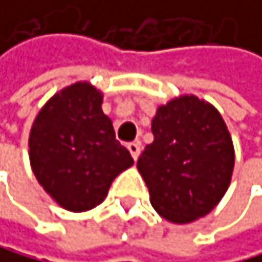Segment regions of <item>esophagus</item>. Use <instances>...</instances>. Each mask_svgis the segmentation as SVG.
Wrapping results in <instances>:
<instances>
[{
  "label": "esophagus",
  "instance_id": "obj_1",
  "mask_svg": "<svg viewBox=\"0 0 262 262\" xmlns=\"http://www.w3.org/2000/svg\"><path fill=\"white\" fill-rule=\"evenodd\" d=\"M127 148H128L130 155L134 157V160H137L138 155H140V142H130L127 145Z\"/></svg>",
  "mask_w": 262,
  "mask_h": 262
}]
</instances>
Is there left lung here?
<instances>
[{
    "label": "left lung",
    "instance_id": "obj_1",
    "mask_svg": "<svg viewBox=\"0 0 262 262\" xmlns=\"http://www.w3.org/2000/svg\"><path fill=\"white\" fill-rule=\"evenodd\" d=\"M151 132L137 168L155 210L172 223L207 215L225 195L235 166L220 112L197 96H181L160 105Z\"/></svg>",
    "mask_w": 262,
    "mask_h": 262
}]
</instances>
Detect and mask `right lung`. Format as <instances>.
Returning a JSON list of instances; mask_svg holds the SVG:
<instances>
[{
    "label": "right lung",
    "instance_id": "right-lung-1",
    "mask_svg": "<svg viewBox=\"0 0 262 262\" xmlns=\"http://www.w3.org/2000/svg\"><path fill=\"white\" fill-rule=\"evenodd\" d=\"M101 104L102 93L90 83L63 88L37 114L29 135L37 181L70 212L99 205L112 181L134 164Z\"/></svg>",
    "mask_w": 262,
    "mask_h": 262
}]
</instances>
